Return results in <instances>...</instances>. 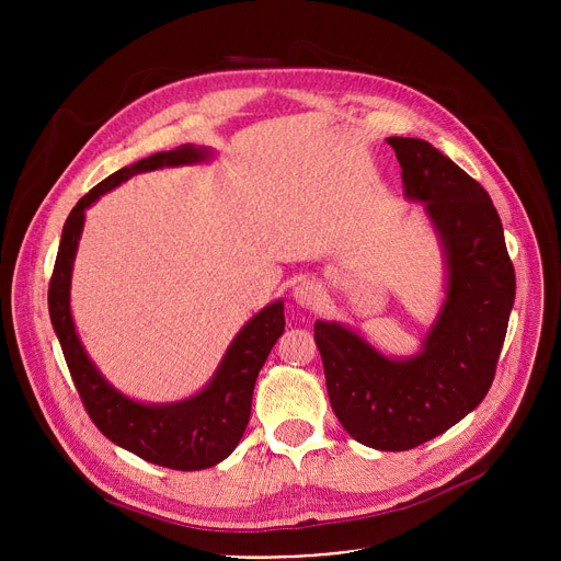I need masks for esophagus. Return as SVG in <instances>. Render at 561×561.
Wrapping results in <instances>:
<instances>
[{"label": "esophagus", "mask_w": 561, "mask_h": 561, "mask_svg": "<svg viewBox=\"0 0 561 561\" xmlns=\"http://www.w3.org/2000/svg\"><path fill=\"white\" fill-rule=\"evenodd\" d=\"M324 290L317 282L312 279H301L295 288H293V299L301 306V308H317L322 304Z\"/></svg>", "instance_id": "1"}]
</instances>
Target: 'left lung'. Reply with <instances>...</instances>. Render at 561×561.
I'll return each instance as SVG.
<instances>
[{"instance_id":"8db88e82","label":"left lung","mask_w":561,"mask_h":561,"mask_svg":"<svg viewBox=\"0 0 561 561\" xmlns=\"http://www.w3.org/2000/svg\"><path fill=\"white\" fill-rule=\"evenodd\" d=\"M404 197L422 204L444 255V299L420 348L392 357L348 324L314 322L331 407L375 450H409L461 422L486 397L515 301L502 219L489 193L435 146L388 137Z\"/></svg>"}]
</instances>
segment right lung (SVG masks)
Here are the masks:
<instances>
[{
	"mask_svg": "<svg viewBox=\"0 0 561 561\" xmlns=\"http://www.w3.org/2000/svg\"><path fill=\"white\" fill-rule=\"evenodd\" d=\"M208 146L186 144L178 150L154 152L119 169L89 191L70 210L48 288V310L61 344L70 377L95 426L119 448L173 470H204L224 461L242 439L249 420L257 375L284 333V299H275L253 314L228 344L213 377L195 394L178 402L150 404L115 388L87 353L77 335L70 310V282L75 255L82 239L87 210L108 191L133 175L197 167L215 159Z\"/></svg>",
	"mask_w": 561,
	"mask_h": 561,
	"instance_id": "right-lung-1",
	"label": "right lung"
}]
</instances>
